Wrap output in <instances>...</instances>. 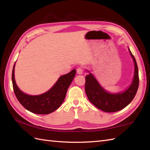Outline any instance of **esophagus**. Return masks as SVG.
<instances>
[{"label": "esophagus", "mask_w": 150, "mask_h": 150, "mask_svg": "<svg viewBox=\"0 0 150 150\" xmlns=\"http://www.w3.org/2000/svg\"><path fill=\"white\" fill-rule=\"evenodd\" d=\"M77 71L78 73V74H82L83 73V69H82V67H79L77 69Z\"/></svg>", "instance_id": "esophagus-1"}]
</instances>
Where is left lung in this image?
<instances>
[{
  "label": "left lung",
  "instance_id": "obj_1",
  "mask_svg": "<svg viewBox=\"0 0 150 150\" xmlns=\"http://www.w3.org/2000/svg\"><path fill=\"white\" fill-rule=\"evenodd\" d=\"M129 52L134 62V75L129 87L122 91L111 93L102 86L92 73L86 76L85 91L89 100L98 109L105 112H115L122 110L131 103L138 90L139 79L136 60L128 47Z\"/></svg>",
  "mask_w": 150,
  "mask_h": 150
}]
</instances>
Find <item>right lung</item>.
<instances>
[{
    "mask_svg": "<svg viewBox=\"0 0 150 150\" xmlns=\"http://www.w3.org/2000/svg\"><path fill=\"white\" fill-rule=\"evenodd\" d=\"M15 66L12 71L13 88L17 97L24 108L33 113L46 115L53 112L62 104L67 90L76 74L74 69L66 75L60 76L48 91L37 95H30L22 91L16 84L15 79Z\"/></svg>",
    "mask_w": 150,
    "mask_h": 150,
    "instance_id": "obj_1",
    "label": "right lung"
}]
</instances>
